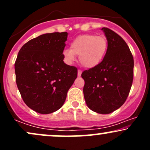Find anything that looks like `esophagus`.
<instances>
[{"mask_svg": "<svg viewBox=\"0 0 150 150\" xmlns=\"http://www.w3.org/2000/svg\"><path fill=\"white\" fill-rule=\"evenodd\" d=\"M81 75H82V71H81V70H77V76L80 77Z\"/></svg>", "mask_w": 150, "mask_h": 150, "instance_id": "34e87169", "label": "esophagus"}]
</instances>
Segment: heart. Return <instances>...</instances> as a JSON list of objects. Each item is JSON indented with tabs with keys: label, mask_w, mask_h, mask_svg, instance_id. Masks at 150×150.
I'll return each mask as SVG.
<instances>
[{
	"label": "heart",
	"mask_w": 150,
	"mask_h": 150,
	"mask_svg": "<svg viewBox=\"0 0 150 150\" xmlns=\"http://www.w3.org/2000/svg\"><path fill=\"white\" fill-rule=\"evenodd\" d=\"M108 49V42L104 36L93 34H82L72 41L70 49L63 51V56L68 63L79 56L81 65L86 68H93L100 64Z\"/></svg>",
	"instance_id": "heart-1"
}]
</instances>
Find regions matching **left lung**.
I'll list each match as a JSON object with an SVG mask.
<instances>
[{
    "instance_id": "left-lung-1",
    "label": "left lung",
    "mask_w": 150,
    "mask_h": 150,
    "mask_svg": "<svg viewBox=\"0 0 150 150\" xmlns=\"http://www.w3.org/2000/svg\"><path fill=\"white\" fill-rule=\"evenodd\" d=\"M108 49L100 64L82 72L86 104L91 110L108 114L126 100L133 80V57L128 46L118 34L103 27Z\"/></svg>"
}]
</instances>
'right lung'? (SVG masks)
I'll use <instances>...</instances> for the list:
<instances>
[{
	"mask_svg": "<svg viewBox=\"0 0 150 150\" xmlns=\"http://www.w3.org/2000/svg\"><path fill=\"white\" fill-rule=\"evenodd\" d=\"M68 32L44 34L22 46L15 63L18 88L28 107L48 114L64 104L77 69L63 62Z\"/></svg>",
	"mask_w": 150,
	"mask_h": 150,
	"instance_id": "add662e5",
	"label": "right lung"
}]
</instances>
